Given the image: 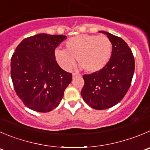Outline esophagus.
<instances>
[{
  "label": "esophagus",
  "mask_w": 150,
  "mask_h": 150,
  "mask_svg": "<svg viewBox=\"0 0 150 150\" xmlns=\"http://www.w3.org/2000/svg\"><path fill=\"white\" fill-rule=\"evenodd\" d=\"M81 76V75L79 74H77V73H74V74H73V78H75L76 77V76Z\"/></svg>",
  "instance_id": "esophagus-1"
}]
</instances>
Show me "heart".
Listing matches in <instances>:
<instances>
[{
    "mask_svg": "<svg viewBox=\"0 0 150 150\" xmlns=\"http://www.w3.org/2000/svg\"><path fill=\"white\" fill-rule=\"evenodd\" d=\"M112 53V42L105 35H79L68 39L65 49H56L57 62L65 71H71L77 59L88 73L100 71L107 65Z\"/></svg>",
    "mask_w": 150,
    "mask_h": 150,
    "instance_id": "heart-1",
    "label": "heart"
}]
</instances>
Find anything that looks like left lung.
Instances as JSON below:
<instances>
[{"label": "left lung", "mask_w": 150, "mask_h": 150, "mask_svg": "<svg viewBox=\"0 0 150 150\" xmlns=\"http://www.w3.org/2000/svg\"><path fill=\"white\" fill-rule=\"evenodd\" d=\"M100 32L110 40L112 54L102 69L83 75L85 84L81 95L92 108L105 110L117 105L126 95L135 71V59L123 39L105 31Z\"/></svg>", "instance_id": "8db88e82"}]
</instances>
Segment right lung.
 I'll list each match as a JSON object with an SVG mask.
<instances>
[{"mask_svg": "<svg viewBox=\"0 0 150 150\" xmlns=\"http://www.w3.org/2000/svg\"><path fill=\"white\" fill-rule=\"evenodd\" d=\"M65 35L38 34L18 45L11 59V77L17 96L29 109L47 112L59 105L72 74L57 62L54 51Z\"/></svg>", "mask_w": 150, "mask_h": 150, "instance_id": "right-lung-1", "label": "right lung"}]
</instances>
